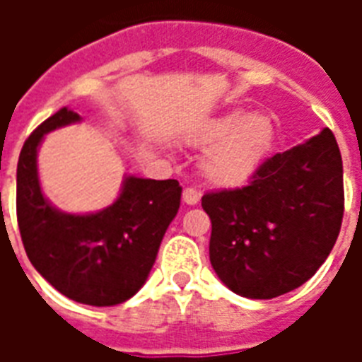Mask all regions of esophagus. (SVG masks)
I'll list each match as a JSON object with an SVG mask.
<instances>
[{
	"instance_id": "1",
	"label": "esophagus",
	"mask_w": 362,
	"mask_h": 362,
	"mask_svg": "<svg viewBox=\"0 0 362 362\" xmlns=\"http://www.w3.org/2000/svg\"><path fill=\"white\" fill-rule=\"evenodd\" d=\"M199 199H201V192L195 189V187H186L184 193H182V201L189 206H195L199 203Z\"/></svg>"
}]
</instances>
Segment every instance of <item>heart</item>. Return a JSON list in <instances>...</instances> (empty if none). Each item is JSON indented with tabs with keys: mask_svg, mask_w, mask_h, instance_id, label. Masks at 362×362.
Segmentation results:
<instances>
[{
	"mask_svg": "<svg viewBox=\"0 0 362 362\" xmlns=\"http://www.w3.org/2000/svg\"><path fill=\"white\" fill-rule=\"evenodd\" d=\"M274 122L269 115L231 110L204 124L197 142L214 144L203 159V175L210 184L233 187L261 167L274 144Z\"/></svg>",
	"mask_w": 362,
	"mask_h": 362,
	"instance_id": "heart-1",
	"label": "heart"
}]
</instances>
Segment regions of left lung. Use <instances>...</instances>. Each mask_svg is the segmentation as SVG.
Returning a JSON list of instances; mask_svg holds the SVG:
<instances>
[{"instance_id": "obj_1", "label": "left lung", "mask_w": 362, "mask_h": 362, "mask_svg": "<svg viewBox=\"0 0 362 362\" xmlns=\"http://www.w3.org/2000/svg\"><path fill=\"white\" fill-rule=\"evenodd\" d=\"M210 263L233 293L274 298L317 272L344 216L342 156L331 129L267 159L238 189L203 195Z\"/></svg>"}]
</instances>
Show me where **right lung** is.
Listing matches in <instances>:
<instances>
[{"instance_id": "right-lung-1", "label": "right lung", "mask_w": 362, "mask_h": 362, "mask_svg": "<svg viewBox=\"0 0 362 362\" xmlns=\"http://www.w3.org/2000/svg\"><path fill=\"white\" fill-rule=\"evenodd\" d=\"M81 120L64 107L28 136L16 169V218L25 253L50 286L81 304L115 306L144 286L180 209L182 187L176 180L127 175L107 209L88 214L56 209L41 189L37 152L47 133Z\"/></svg>"}]
</instances>
